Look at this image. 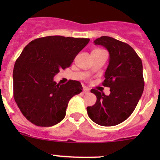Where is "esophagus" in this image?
Segmentation results:
<instances>
[{"label": "esophagus", "instance_id": "1", "mask_svg": "<svg viewBox=\"0 0 160 160\" xmlns=\"http://www.w3.org/2000/svg\"><path fill=\"white\" fill-rule=\"evenodd\" d=\"M83 93H88L90 92V89L88 88H83Z\"/></svg>", "mask_w": 160, "mask_h": 160}]
</instances>
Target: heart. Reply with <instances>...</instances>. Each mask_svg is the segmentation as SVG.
Segmentation results:
<instances>
[{
	"label": "heart",
	"mask_w": 160,
	"mask_h": 160,
	"mask_svg": "<svg viewBox=\"0 0 160 160\" xmlns=\"http://www.w3.org/2000/svg\"><path fill=\"white\" fill-rule=\"evenodd\" d=\"M94 50H98V49H94Z\"/></svg>",
	"instance_id": "1"
}]
</instances>
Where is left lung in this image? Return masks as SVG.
Here are the masks:
<instances>
[{
    "instance_id": "obj_1",
    "label": "left lung",
    "mask_w": 160,
    "mask_h": 160,
    "mask_svg": "<svg viewBox=\"0 0 160 160\" xmlns=\"http://www.w3.org/2000/svg\"><path fill=\"white\" fill-rule=\"evenodd\" d=\"M109 52V64L102 84L110 88L107 96L98 90L90 92L97 97L94 105L87 108L88 116L96 124L114 126L132 114L144 90L142 62L135 51L127 43L109 36L93 41Z\"/></svg>"
}]
</instances>
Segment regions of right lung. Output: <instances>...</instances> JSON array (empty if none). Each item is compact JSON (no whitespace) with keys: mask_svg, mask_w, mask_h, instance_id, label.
<instances>
[{"mask_svg":"<svg viewBox=\"0 0 160 160\" xmlns=\"http://www.w3.org/2000/svg\"><path fill=\"white\" fill-rule=\"evenodd\" d=\"M89 41L53 35L36 38L24 48L13 70L14 98L32 124L49 127L65 118L69 101L83 88L77 80L60 85L53 79L59 70L70 67Z\"/></svg>","mask_w":160,"mask_h":160,"instance_id":"right-lung-1","label":"right lung"}]
</instances>
